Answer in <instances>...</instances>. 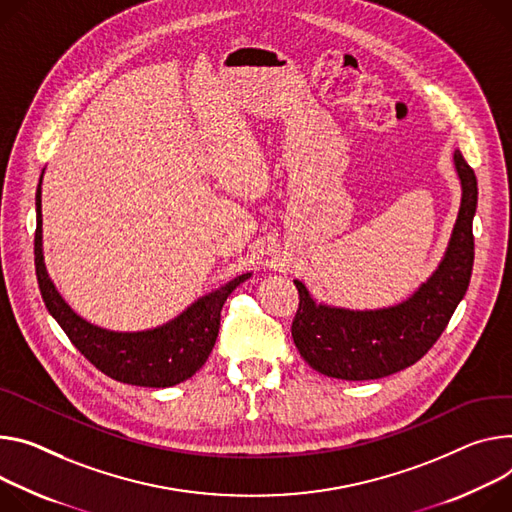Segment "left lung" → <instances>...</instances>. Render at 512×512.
I'll return each mask as SVG.
<instances>
[{
	"mask_svg": "<svg viewBox=\"0 0 512 512\" xmlns=\"http://www.w3.org/2000/svg\"><path fill=\"white\" fill-rule=\"evenodd\" d=\"M461 181V206L447 251L429 280L408 300L378 310H349L316 304L294 280L300 306L292 322L294 343L304 361L337 380L361 382L396 374L421 359L441 337L466 296L474 267L472 222L478 206L474 169L453 153Z\"/></svg>",
	"mask_w": 512,
	"mask_h": 512,
	"instance_id": "8db88e82",
	"label": "left lung"
}]
</instances>
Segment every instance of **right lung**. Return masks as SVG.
<instances>
[{"label": "right lung", "instance_id": "obj_1", "mask_svg": "<svg viewBox=\"0 0 512 512\" xmlns=\"http://www.w3.org/2000/svg\"><path fill=\"white\" fill-rule=\"evenodd\" d=\"M34 265L46 308L81 355L112 380L145 388H169L196 374L216 343L220 310L226 298L251 277V273L235 277L216 292L198 298V302L185 308L177 318L151 331L116 333L96 327L71 310L46 273L42 257L40 183L36 190Z\"/></svg>", "mask_w": 512, "mask_h": 512}]
</instances>
